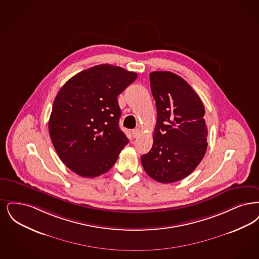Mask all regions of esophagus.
I'll return each mask as SVG.
<instances>
[{"label": "esophagus", "instance_id": "obj_1", "mask_svg": "<svg viewBox=\"0 0 259 259\" xmlns=\"http://www.w3.org/2000/svg\"><path fill=\"white\" fill-rule=\"evenodd\" d=\"M132 136H133V138H138V137L140 136V130H139L138 128L134 129V130L132 131Z\"/></svg>", "mask_w": 259, "mask_h": 259}]
</instances>
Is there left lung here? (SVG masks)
<instances>
[{"instance_id":"left-lung-1","label":"left lung","mask_w":259,"mask_h":259,"mask_svg":"<svg viewBox=\"0 0 259 259\" xmlns=\"http://www.w3.org/2000/svg\"><path fill=\"white\" fill-rule=\"evenodd\" d=\"M157 121L153 145L141 157L145 172L161 183L191 175L206 152L205 109L184 79L169 71L150 73Z\"/></svg>"}]
</instances>
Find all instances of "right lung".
<instances>
[{
  "label": "right lung",
  "instance_id": "add662e5",
  "mask_svg": "<svg viewBox=\"0 0 259 259\" xmlns=\"http://www.w3.org/2000/svg\"><path fill=\"white\" fill-rule=\"evenodd\" d=\"M138 74L111 64L95 65L64 83L53 103V145L73 172L96 177L116 162L128 139L119 129L117 96Z\"/></svg>",
  "mask_w": 259,
  "mask_h": 259
}]
</instances>
